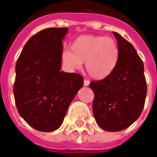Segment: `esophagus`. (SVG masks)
I'll return each mask as SVG.
<instances>
[{
    "mask_svg": "<svg viewBox=\"0 0 157 157\" xmlns=\"http://www.w3.org/2000/svg\"><path fill=\"white\" fill-rule=\"evenodd\" d=\"M89 81H87V80H86V79H85V80H84V82H83V85H84V86H88V85H89Z\"/></svg>",
    "mask_w": 157,
    "mask_h": 157,
    "instance_id": "34e87169",
    "label": "esophagus"
}]
</instances>
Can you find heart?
<instances>
[{
	"label": "heart",
	"instance_id": "1",
	"mask_svg": "<svg viewBox=\"0 0 157 157\" xmlns=\"http://www.w3.org/2000/svg\"><path fill=\"white\" fill-rule=\"evenodd\" d=\"M120 57L117 41L111 37L83 35L77 37L71 49L62 54L63 63L71 70H79L85 62L86 73L94 80L109 77L116 70Z\"/></svg>",
	"mask_w": 157,
	"mask_h": 157
}]
</instances>
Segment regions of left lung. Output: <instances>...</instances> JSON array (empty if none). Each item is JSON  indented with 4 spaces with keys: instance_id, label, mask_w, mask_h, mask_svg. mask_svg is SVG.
<instances>
[{
    "instance_id": "1",
    "label": "left lung",
    "mask_w": 157,
    "mask_h": 157,
    "mask_svg": "<svg viewBox=\"0 0 157 157\" xmlns=\"http://www.w3.org/2000/svg\"><path fill=\"white\" fill-rule=\"evenodd\" d=\"M120 57L116 70L107 78L93 81V111L98 125L105 131L118 132L128 128L142 113L147 94L144 63L135 48L118 33Z\"/></svg>"
}]
</instances>
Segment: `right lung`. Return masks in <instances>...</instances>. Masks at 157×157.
<instances>
[{
	"mask_svg": "<svg viewBox=\"0 0 157 157\" xmlns=\"http://www.w3.org/2000/svg\"><path fill=\"white\" fill-rule=\"evenodd\" d=\"M67 32L68 28L40 30L26 42L16 63V107L24 120L40 132L59 128L83 86L82 75L60 71L62 40Z\"/></svg>",
	"mask_w": 157,
	"mask_h": 157,
	"instance_id": "right-lung-1",
	"label": "right lung"
}]
</instances>
